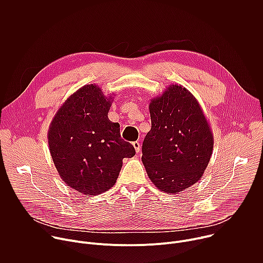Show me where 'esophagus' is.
I'll return each instance as SVG.
<instances>
[{
  "instance_id": "esophagus-1",
  "label": "esophagus",
  "mask_w": 263,
  "mask_h": 263,
  "mask_svg": "<svg viewBox=\"0 0 263 263\" xmlns=\"http://www.w3.org/2000/svg\"><path fill=\"white\" fill-rule=\"evenodd\" d=\"M132 145H133V147H134V149H135V152L138 154L139 151H140V144H139V142L134 141V142L132 143Z\"/></svg>"
}]
</instances>
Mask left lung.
<instances>
[{
    "label": "left lung",
    "instance_id": "left-lung-1",
    "mask_svg": "<svg viewBox=\"0 0 263 263\" xmlns=\"http://www.w3.org/2000/svg\"><path fill=\"white\" fill-rule=\"evenodd\" d=\"M148 110L152 128L141 161L159 191L179 194L203 177L212 155V131L198 100L182 85L171 84Z\"/></svg>",
    "mask_w": 263,
    "mask_h": 263
}]
</instances>
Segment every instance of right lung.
<instances>
[{
	"label": "right lung",
	"instance_id": "add662e5",
	"mask_svg": "<svg viewBox=\"0 0 263 263\" xmlns=\"http://www.w3.org/2000/svg\"><path fill=\"white\" fill-rule=\"evenodd\" d=\"M96 84L70 95L53 118L48 142L55 167L67 186L97 196L117 182L124 158L135 155L122 139L120 125L108 119L114 102Z\"/></svg>",
	"mask_w": 263,
	"mask_h": 263
}]
</instances>
